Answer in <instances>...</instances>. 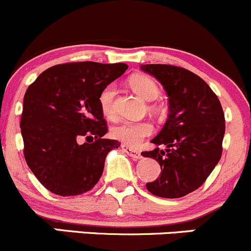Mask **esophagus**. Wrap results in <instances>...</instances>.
I'll return each mask as SVG.
<instances>
[{"mask_svg":"<svg viewBox=\"0 0 251 251\" xmlns=\"http://www.w3.org/2000/svg\"><path fill=\"white\" fill-rule=\"evenodd\" d=\"M121 148H123V150L126 152V154L130 155V156L133 157V159H141V157H142L141 152H139L138 150L132 149V148L125 146V144H124V146H121Z\"/></svg>","mask_w":251,"mask_h":251,"instance_id":"esophagus-1","label":"esophagus"}]
</instances>
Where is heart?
<instances>
[{
  "mask_svg": "<svg viewBox=\"0 0 251 251\" xmlns=\"http://www.w3.org/2000/svg\"><path fill=\"white\" fill-rule=\"evenodd\" d=\"M130 86L134 92L147 101L156 99L159 95V86L151 78L143 75H136L130 79ZM117 95V86L108 84L102 89L99 96V103L102 113L107 118H114V100ZM152 125L149 121L125 120L112 128L110 133L114 139L123 142L126 146L137 147L146 137L151 134Z\"/></svg>",
  "mask_w": 251,
  "mask_h": 251,
  "instance_id": "obj_1",
  "label": "heart"
}]
</instances>
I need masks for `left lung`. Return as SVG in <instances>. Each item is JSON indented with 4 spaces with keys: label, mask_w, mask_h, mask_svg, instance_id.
Returning <instances> with one entry per match:
<instances>
[{
    "label": "left lung",
    "mask_w": 251,
    "mask_h": 251,
    "mask_svg": "<svg viewBox=\"0 0 251 251\" xmlns=\"http://www.w3.org/2000/svg\"><path fill=\"white\" fill-rule=\"evenodd\" d=\"M165 88L170 114L161 132L151 141L159 147L143 151L160 163L156 180L147 183L150 194L179 199L207 180L223 154L225 114L215 92L189 70L173 65H144Z\"/></svg>",
    "instance_id": "obj_1"
}]
</instances>
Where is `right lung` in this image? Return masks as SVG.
Segmentation results:
<instances>
[{
  "mask_svg": "<svg viewBox=\"0 0 251 251\" xmlns=\"http://www.w3.org/2000/svg\"><path fill=\"white\" fill-rule=\"evenodd\" d=\"M127 68L126 63H62L27 88L20 120L24 156L50 192L75 196L100 180L105 156L120 143L103 138L108 126L99 96Z\"/></svg>",
  "mask_w": 251,
  "mask_h": 251,
  "instance_id": "add662e5",
  "label": "right lung"
}]
</instances>
